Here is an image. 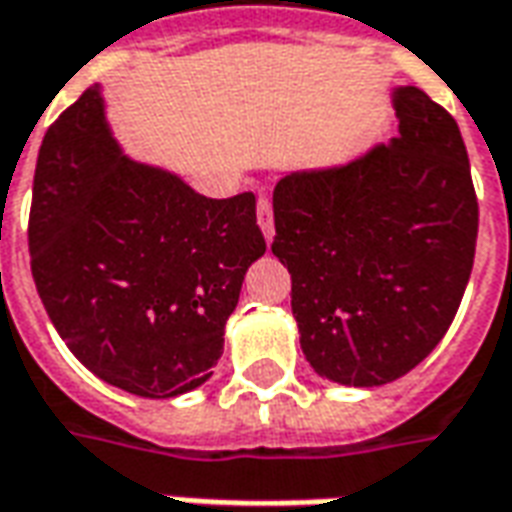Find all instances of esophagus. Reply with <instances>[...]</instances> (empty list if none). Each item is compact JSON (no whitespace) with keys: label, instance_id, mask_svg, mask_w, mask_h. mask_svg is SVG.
I'll use <instances>...</instances> for the list:
<instances>
[{"label":"esophagus","instance_id":"obj_1","mask_svg":"<svg viewBox=\"0 0 512 512\" xmlns=\"http://www.w3.org/2000/svg\"><path fill=\"white\" fill-rule=\"evenodd\" d=\"M257 224H260L263 235L271 241V235H274V208H271V200H268V197H260V200H257Z\"/></svg>","mask_w":512,"mask_h":512}]
</instances>
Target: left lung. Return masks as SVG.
I'll list each match as a JSON object with an SVG mask.
<instances>
[{
  "instance_id": "left-lung-1",
  "label": "left lung",
  "mask_w": 512,
  "mask_h": 512,
  "mask_svg": "<svg viewBox=\"0 0 512 512\" xmlns=\"http://www.w3.org/2000/svg\"><path fill=\"white\" fill-rule=\"evenodd\" d=\"M397 136L274 189L271 252L290 271L301 351L329 381L406 376L450 329L477 246V194L455 117L417 87Z\"/></svg>"
}]
</instances>
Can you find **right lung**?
<instances>
[{
	"label": "right lung",
	"instance_id": "obj_1",
	"mask_svg": "<svg viewBox=\"0 0 512 512\" xmlns=\"http://www.w3.org/2000/svg\"><path fill=\"white\" fill-rule=\"evenodd\" d=\"M27 235L54 329L87 370L139 397L213 376L246 268L266 252L252 191L211 200L126 158L98 90L43 136Z\"/></svg>",
	"mask_w": 512,
	"mask_h": 512
}]
</instances>
